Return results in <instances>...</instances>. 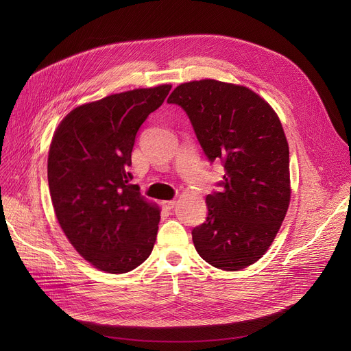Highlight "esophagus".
Returning a JSON list of instances; mask_svg holds the SVG:
<instances>
[{
	"mask_svg": "<svg viewBox=\"0 0 351 351\" xmlns=\"http://www.w3.org/2000/svg\"><path fill=\"white\" fill-rule=\"evenodd\" d=\"M176 204H178V202L176 200H163L162 202V206L165 208V209H173L175 206H176Z\"/></svg>",
	"mask_w": 351,
	"mask_h": 351,
	"instance_id": "esophagus-1",
	"label": "esophagus"
}]
</instances>
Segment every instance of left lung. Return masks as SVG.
<instances>
[{
  "mask_svg": "<svg viewBox=\"0 0 351 351\" xmlns=\"http://www.w3.org/2000/svg\"><path fill=\"white\" fill-rule=\"evenodd\" d=\"M168 104L185 110L208 159L225 168L222 189L206 196L205 223L192 230L195 249L217 269H245L267 252L290 204L280 119L252 89L215 80L180 84Z\"/></svg>",
  "mask_w": 351,
  "mask_h": 351,
  "instance_id": "left-lung-1",
  "label": "left lung"
}]
</instances>
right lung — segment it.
<instances>
[{"label":"right lung","instance_id":"1","mask_svg":"<svg viewBox=\"0 0 351 351\" xmlns=\"http://www.w3.org/2000/svg\"><path fill=\"white\" fill-rule=\"evenodd\" d=\"M171 88H139L77 106L52 136L48 185L58 223L84 259L106 273L131 271L152 253L160 212L129 183V166L141 125Z\"/></svg>","mask_w":351,"mask_h":351}]
</instances>
